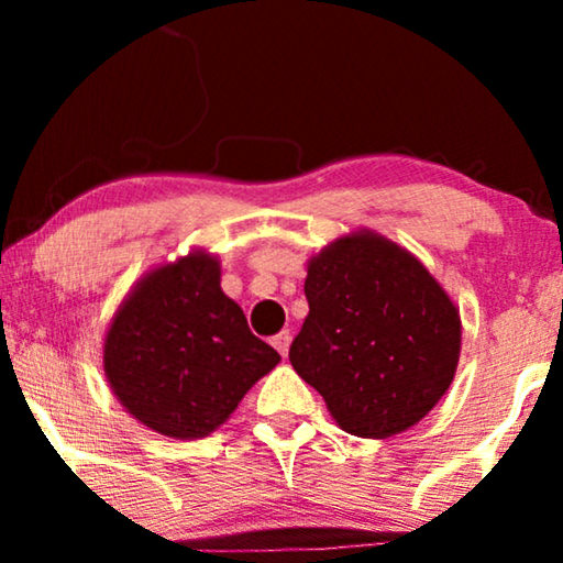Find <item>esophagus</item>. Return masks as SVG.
Masks as SVG:
<instances>
[{
	"instance_id": "esophagus-1",
	"label": "esophagus",
	"mask_w": 563,
	"mask_h": 563,
	"mask_svg": "<svg viewBox=\"0 0 563 563\" xmlns=\"http://www.w3.org/2000/svg\"><path fill=\"white\" fill-rule=\"evenodd\" d=\"M289 343H291V333L289 330H282V333H276L274 338H272V345L276 351L282 353V356H287L289 353Z\"/></svg>"
}]
</instances>
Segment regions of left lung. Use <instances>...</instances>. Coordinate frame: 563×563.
Wrapping results in <instances>:
<instances>
[{
  "mask_svg": "<svg viewBox=\"0 0 563 563\" xmlns=\"http://www.w3.org/2000/svg\"><path fill=\"white\" fill-rule=\"evenodd\" d=\"M310 314L289 349L295 372L345 433L412 428L451 387L461 320L418 258L374 233L345 235L307 266Z\"/></svg>",
  "mask_w": 563,
  "mask_h": 563,
  "instance_id": "8db88e82",
  "label": "left lung"
}]
</instances>
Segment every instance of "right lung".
<instances>
[{
  "instance_id": "obj_1",
  "label": "right lung",
  "mask_w": 563,
  "mask_h": 563,
  "mask_svg": "<svg viewBox=\"0 0 563 563\" xmlns=\"http://www.w3.org/2000/svg\"><path fill=\"white\" fill-rule=\"evenodd\" d=\"M220 289V266L189 253L145 276L114 314L104 374L130 415L156 433L202 438L279 364Z\"/></svg>"
}]
</instances>
